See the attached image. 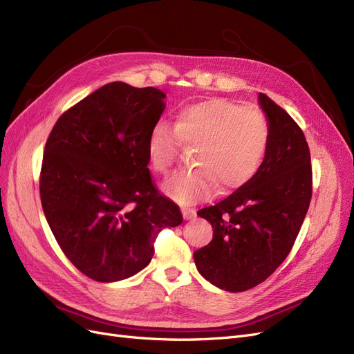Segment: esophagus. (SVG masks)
Returning <instances> with one entry per match:
<instances>
[{"instance_id": "obj_1", "label": "esophagus", "mask_w": 354, "mask_h": 354, "mask_svg": "<svg viewBox=\"0 0 354 354\" xmlns=\"http://www.w3.org/2000/svg\"><path fill=\"white\" fill-rule=\"evenodd\" d=\"M181 212H183L185 220H192V218L196 217V211L192 209V208H183V209H181Z\"/></svg>"}]
</instances>
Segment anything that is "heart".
<instances>
[{
	"label": "heart",
	"instance_id": "b5f03b06",
	"mask_svg": "<svg viewBox=\"0 0 354 354\" xmlns=\"http://www.w3.org/2000/svg\"><path fill=\"white\" fill-rule=\"evenodd\" d=\"M272 130L266 116L226 99L185 106L176 127L156 122L147 138L151 167L165 174L178 158L181 142L198 145L192 167L171 176L164 194L180 203L207 198L217 183L223 190L243 186L259 173L270 146Z\"/></svg>",
	"mask_w": 354,
	"mask_h": 354
}]
</instances>
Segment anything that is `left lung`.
Masks as SVG:
<instances>
[{
    "mask_svg": "<svg viewBox=\"0 0 354 354\" xmlns=\"http://www.w3.org/2000/svg\"><path fill=\"white\" fill-rule=\"evenodd\" d=\"M259 103L272 138L264 162L248 183L198 216L211 223L212 241L194 252L196 269L224 291L264 282L291 252L312 199V164L301 128L266 94Z\"/></svg>",
    "mask_w": 354,
    "mask_h": 354,
    "instance_id": "1",
    "label": "left lung"
}]
</instances>
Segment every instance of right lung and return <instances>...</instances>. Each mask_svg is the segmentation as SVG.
I'll return each mask as SVG.
<instances>
[{"label": "right lung", "mask_w": 354, "mask_h": 354, "mask_svg": "<svg viewBox=\"0 0 354 354\" xmlns=\"http://www.w3.org/2000/svg\"><path fill=\"white\" fill-rule=\"evenodd\" d=\"M164 99L153 87L106 84L63 113L47 138L42 209L63 254L93 281L140 272L159 232L183 221L147 168V138Z\"/></svg>", "instance_id": "add662e5"}]
</instances>
